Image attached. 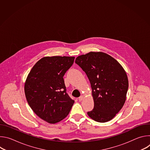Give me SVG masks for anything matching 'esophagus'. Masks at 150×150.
<instances>
[{"label":"esophagus","instance_id":"esophagus-1","mask_svg":"<svg viewBox=\"0 0 150 150\" xmlns=\"http://www.w3.org/2000/svg\"><path fill=\"white\" fill-rule=\"evenodd\" d=\"M83 100V96H81L79 98H78V100L79 101H82Z\"/></svg>","mask_w":150,"mask_h":150}]
</instances>
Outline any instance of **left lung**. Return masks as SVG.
<instances>
[{
  "label": "left lung",
  "mask_w": 150,
  "mask_h": 150,
  "mask_svg": "<svg viewBox=\"0 0 150 150\" xmlns=\"http://www.w3.org/2000/svg\"><path fill=\"white\" fill-rule=\"evenodd\" d=\"M75 63L91 83L94 106L88 115L101 123L112 120L126 100L129 83L124 69L116 59L103 52L79 56Z\"/></svg>",
  "instance_id": "left-lung-1"
}]
</instances>
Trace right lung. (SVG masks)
Listing matches in <instances>:
<instances>
[{
	"label": "right lung",
	"mask_w": 150,
	"mask_h": 150,
	"mask_svg": "<svg viewBox=\"0 0 150 150\" xmlns=\"http://www.w3.org/2000/svg\"><path fill=\"white\" fill-rule=\"evenodd\" d=\"M75 57H45L30 72L24 86L27 102L33 112L50 123H57L69 114L74 103L67 93L63 76Z\"/></svg>",
	"instance_id": "add662e5"
}]
</instances>
